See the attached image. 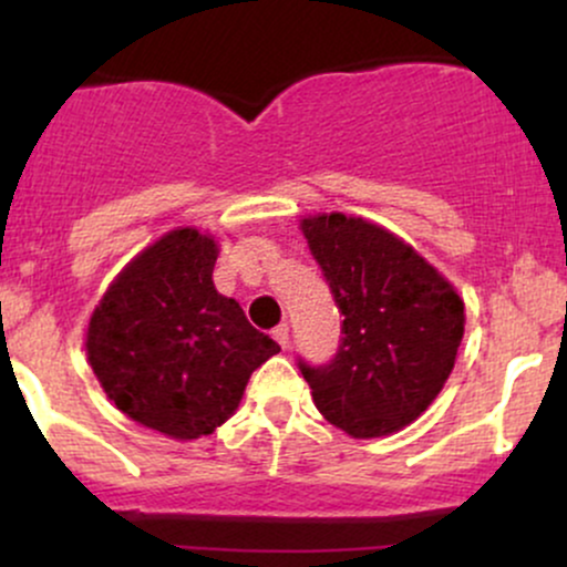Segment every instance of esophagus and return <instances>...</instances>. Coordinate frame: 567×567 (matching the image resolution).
Segmentation results:
<instances>
[{
  "mask_svg": "<svg viewBox=\"0 0 567 567\" xmlns=\"http://www.w3.org/2000/svg\"><path fill=\"white\" fill-rule=\"evenodd\" d=\"M271 336H275V341L279 343V347L288 349V343H290V328H288V324H277V328L271 330Z\"/></svg>",
  "mask_w": 567,
  "mask_h": 567,
  "instance_id": "1",
  "label": "esophagus"
}]
</instances>
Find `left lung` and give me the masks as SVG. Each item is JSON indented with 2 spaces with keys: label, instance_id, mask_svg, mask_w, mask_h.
<instances>
[{
  "label": "left lung",
  "instance_id": "1",
  "mask_svg": "<svg viewBox=\"0 0 567 567\" xmlns=\"http://www.w3.org/2000/svg\"><path fill=\"white\" fill-rule=\"evenodd\" d=\"M343 315L341 347L324 368L301 373L315 405L349 437H386L437 400L464 338L458 290L379 224L343 213L301 218Z\"/></svg>",
  "mask_w": 567,
  "mask_h": 567
}]
</instances>
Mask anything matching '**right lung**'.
<instances>
[{
    "label": "right lung",
    "mask_w": 567,
    "mask_h": 567,
    "mask_svg": "<svg viewBox=\"0 0 567 567\" xmlns=\"http://www.w3.org/2000/svg\"><path fill=\"white\" fill-rule=\"evenodd\" d=\"M218 243L178 226L143 247L90 315L84 351L97 383L135 424L197 440L229 421L252 370L279 343L213 285Z\"/></svg>",
    "instance_id": "obj_1"
}]
</instances>
